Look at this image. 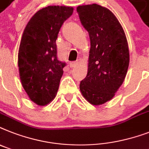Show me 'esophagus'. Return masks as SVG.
<instances>
[{
    "mask_svg": "<svg viewBox=\"0 0 149 149\" xmlns=\"http://www.w3.org/2000/svg\"><path fill=\"white\" fill-rule=\"evenodd\" d=\"M78 63H79L78 61H73V62H70V66L71 68H72V67H75V66H77V65Z\"/></svg>",
    "mask_w": 149,
    "mask_h": 149,
    "instance_id": "esophagus-1",
    "label": "esophagus"
}]
</instances>
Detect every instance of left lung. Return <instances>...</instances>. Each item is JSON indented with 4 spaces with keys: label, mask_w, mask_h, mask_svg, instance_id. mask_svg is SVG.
<instances>
[{
    "label": "left lung",
    "mask_w": 149,
    "mask_h": 149,
    "mask_svg": "<svg viewBox=\"0 0 149 149\" xmlns=\"http://www.w3.org/2000/svg\"><path fill=\"white\" fill-rule=\"evenodd\" d=\"M89 33V68L79 89L86 100L97 106L112 100L123 84L129 64L128 42L123 26L109 10L96 3L77 8Z\"/></svg>",
    "instance_id": "1"
}]
</instances>
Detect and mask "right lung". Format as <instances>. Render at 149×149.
Returning a JSON list of instances; mask_svg holds the SVG:
<instances>
[{"mask_svg": "<svg viewBox=\"0 0 149 149\" xmlns=\"http://www.w3.org/2000/svg\"><path fill=\"white\" fill-rule=\"evenodd\" d=\"M73 12L65 6H48L29 20L18 52L21 83L29 97L39 106L54 100L66 63L58 60L56 40L64 21Z\"/></svg>", "mask_w": 149, "mask_h": 149, "instance_id": "add662e5", "label": "right lung"}]
</instances>
